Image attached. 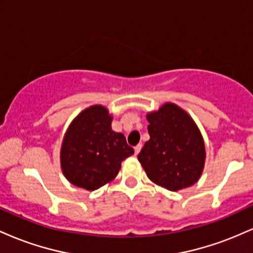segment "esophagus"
<instances>
[{"instance_id": "obj_1", "label": "esophagus", "mask_w": 253, "mask_h": 253, "mask_svg": "<svg viewBox=\"0 0 253 253\" xmlns=\"http://www.w3.org/2000/svg\"><path fill=\"white\" fill-rule=\"evenodd\" d=\"M141 147H143V146H141V144H138V145H136V146L134 147V153H135V155H138V153L140 152Z\"/></svg>"}]
</instances>
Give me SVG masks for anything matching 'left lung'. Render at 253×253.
<instances>
[{"mask_svg":"<svg viewBox=\"0 0 253 253\" xmlns=\"http://www.w3.org/2000/svg\"><path fill=\"white\" fill-rule=\"evenodd\" d=\"M150 140L138 159L152 182L171 191L195 184L205 165L201 133L189 115L173 103L146 115Z\"/></svg>","mask_w":253,"mask_h":253,"instance_id":"1","label":"left lung"}]
</instances>
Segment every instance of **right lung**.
<instances>
[{
  "label": "right lung",
  "mask_w": 253,
  "mask_h": 253,
  "mask_svg": "<svg viewBox=\"0 0 253 253\" xmlns=\"http://www.w3.org/2000/svg\"><path fill=\"white\" fill-rule=\"evenodd\" d=\"M133 153L123 133L112 129L108 110L92 106L83 110L66 130L60 163L69 182L96 190L117 177L123 161Z\"/></svg>",
  "instance_id": "obj_1"
}]
</instances>
